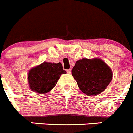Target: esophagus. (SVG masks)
<instances>
[{"instance_id":"1","label":"esophagus","mask_w":133,"mask_h":133,"mask_svg":"<svg viewBox=\"0 0 133 133\" xmlns=\"http://www.w3.org/2000/svg\"><path fill=\"white\" fill-rule=\"evenodd\" d=\"M67 73H68V74H71V69H67Z\"/></svg>"}]
</instances>
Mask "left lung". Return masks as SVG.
<instances>
[{"label": "left lung", "instance_id": "left-lung-1", "mask_svg": "<svg viewBox=\"0 0 133 133\" xmlns=\"http://www.w3.org/2000/svg\"><path fill=\"white\" fill-rule=\"evenodd\" d=\"M79 88L87 95H96L103 91L113 77L111 68L99 58L77 61L71 70Z\"/></svg>", "mask_w": 133, "mask_h": 133}]
</instances>
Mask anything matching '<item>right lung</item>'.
I'll return each mask as SVG.
<instances>
[{
	"label": "right lung",
	"instance_id": "1",
	"mask_svg": "<svg viewBox=\"0 0 133 133\" xmlns=\"http://www.w3.org/2000/svg\"><path fill=\"white\" fill-rule=\"evenodd\" d=\"M63 74H66V71L64 70L60 62L58 64L43 62L28 72L30 88L40 94L48 93L55 87Z\"/></svg>",
	"mask_w": 133,
	"mask_h": 133
}]
</instances>
